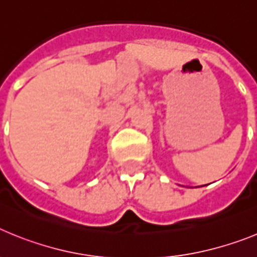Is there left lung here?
<instances>
[{"label":"left lung","instance_id":"left-lung-1","mask_svg":"<svg viewBox=\"0 0 257 257\" xmlns=\"http://www.w3.org/2000/svg\"><path fill=\"white\" fill-rule=\"evenodd\" d=\"M202 187H203V185H202Z\"/></svg>","mask_w":257,"mask_h":257}]
</instances>
